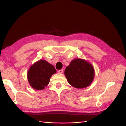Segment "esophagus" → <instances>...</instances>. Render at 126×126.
Segmentation results:
<instances>
[{
  "instance_id": "obj_1",
  "label": "esophagus",
  "mask_w": 126,
  "mask_h": 126,
  "mask_svg": "<svg viewBox=\"0 0 126 126\" xmlns=\"http://www.w3.org/2000/svg\"><path fill=\"white\" fill-rule=\"evenodd\" d=\"M58 73H60V74H62L63 72V69H61V70H59L58 71Z\"/></svg>"
}]
</instances>
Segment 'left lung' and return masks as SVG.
I'll use <instances>...</instances> for the list:
<instances>
[{
    "instance_id": "left-lung-1",
    "label": "left lung",
    "mask_w": 126,
    "mask_h": 126,
    "mask_svg": "<svg viewBox=\"0 0 126 126\" xmlns=\"http://www.w3.org/2000/svg\"><path fill=\"white\" fill-rule=\"evenodd\" d=\"M64 75L71 86L81 89L89 86L95 76L93 65L83 59L76 58L66 66Z\"/></svg>"
}]
</instances>
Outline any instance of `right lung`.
I'll return each instance as SVG.
<instances>
[{"mask_svg": "<svg viewBox=\"0 0 126 126\" xmlns=\"http://www.w3.org/2000/svg\"><path fill=\"white\" fill-rule=\"evenodd\" d=\"M56 73L54 66L47 61L41 60L31 66L27 75L28 79L33 89L43 90L49 84L50 77Z\"/></svg>", "mask_w": 126, "mask_h": 126, "instance_id": "add662e5", "label": "right lung"}]
</instances>
